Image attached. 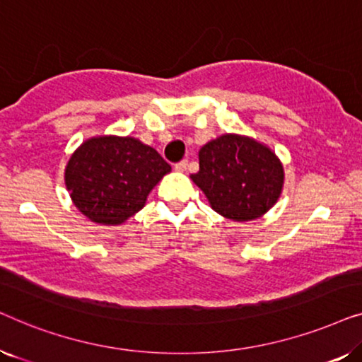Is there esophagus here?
Segmentation results:
<instances>
[{
  "label": "esophagus",
  "instance_id": "esophagus-1",
  "mask_svg": "<svg viewBox=\"0 0 362 362\" xmlns=\"http://www.w3.org/2000/svg\"><path fill=\"white\" fill-rule=\"evenodd\" d=\"M186 168H187V161L186 160H182V161L176 163V165H175V170L180 171V173H185Z\"/></svg>",
  "mask_w": 362,
  "mask_h": 362
}]
</instances>
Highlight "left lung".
<instances>
[{"label":"left lung","instance_id":"left-lung-1","mask_svg":"<svg viewBox=\"0 0 362 362\" xmlns=\"http://www.w3.org/2000/svg\"><path fill=\"white\" fill-rule=\"evenodd\" d=\"M212 209L245 222L272 209L284 187V166L269 146L226 133L199 150V171L191 175Z\"/></svg>","mask_w":362,"mask_h":362}]
</instances>
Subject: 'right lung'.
<instances>
[{
    "label": "right lung",
    "mask_w": 362,
    "mask_h": 362,
    "mask_svg": "<svg viewBox=\"0 0 362 362\" xmlns=\"http://www.w3.org/2000/svg\"><path fill=\"white\" fill-rule=\"evenodd\" d=\"M171 171L155 148L133 136L88 138L66 166V187L83 216L120 226L143 209L153 187Z\"/></svg>",
    "instance_id": "add662e5"
}]
</instances>
